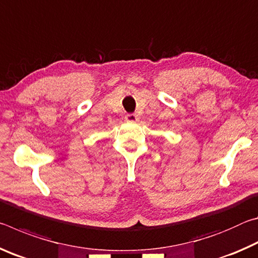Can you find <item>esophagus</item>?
Returning a JSON list of instances; mask_svg holds the SVG:
<instances>
[{"mask_svg":"<svg viewBox=\"0 0 258 258\" xmlns=\"http://www.w3.org/2000/svg\"><path fill=\"white\" fill-rule=\"evenodd\" d=\"M125 119L126 121H130V123H137L139 120V117L135 115V113H127V115L125 116Z\"/></svg>","mask_w":258,"mask_h":258,"instance_id":"esophagus-1","label":"esophagus"}]
</instances>
